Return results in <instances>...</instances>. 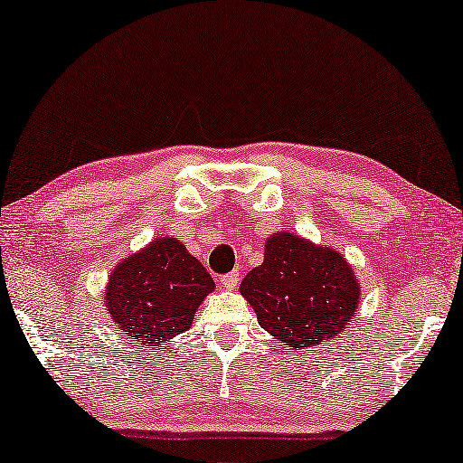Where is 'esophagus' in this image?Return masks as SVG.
Segmentation results:
<instances>
[{
  "label": "esophagus",
  "mask_w": 463,
  "mask_h": 463,
  "mask_svg": "<svg viewBox=\"0 0 463 463\" xmlns=\"http://www.w3.org/2000/svg\"><path fill=\"white\" fill-rule=\"evenodd\" d=\"M240 283V272H230V275L222 277V287L227 291H233Z\"/></svg>",
  "instance_id": "esophagus-1"
}]
</instances>
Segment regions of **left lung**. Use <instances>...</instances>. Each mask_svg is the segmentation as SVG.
Instances as JSON below:
<instances>
[{
    "mask_svg": "<svg viewBox=\"0 0 463 463\" xmlns=\"http://www.w3.org/2000/svg\"><path fill=\"white\" fill-rule=\"evenodd\" d=\"M240 293L260 328L289 348H326L348 328L361 283L340 250L289 232L264 241V260L248 272Z\"/></svg>",
    "mask_w": 463,
    "mask_h": 463,
    "instance_id": "obj_1",
    "label": "left lung"
}]
</instances>
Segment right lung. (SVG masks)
I'll list each match as a JSON object with an SVG mask.
<instances>
[{
  "label": "right lung",
  "mask_w": 463,
  "mask_h": 463,
  "mask_svg": "<svg viewBox=\"0 0 463 463\" xmlns=\"http://www.w3.org/2000/svg\"><path fill=\"white\" fill-rule=\"evenodd\" d=\"M213 289V279L186 246L160 236L110 270L104 307L127 345L154 354L191 328L194 312Z\"/></svg>",
  "instance_id": "right-lung-1"
}]
</instances>
